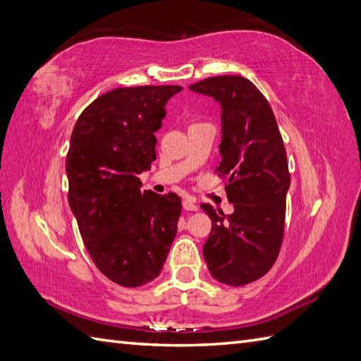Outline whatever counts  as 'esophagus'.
Masks as SVG:
<instances>
[{"instance_id":"esophagus-1","label":"esophagus","mask_w":361,"mask_h":361,"mask_svg":"<svg viewBox=\"0 0 361 361\" xmlns=\"http://www.w3.org/2000/svg\"><path fill=\"white\" fill-rule=\"evenodd\" d=\"M183 207L186 209V211H198V206L195 204V201L192 198H186L183 201Z\"/></svg>"}]
</instances>
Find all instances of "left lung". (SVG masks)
Instances as JSON below:
<instances>
[{"label": "left lung", "mask_w": 361, "mask_h": 361, "mask_svg": "<svg viewBox=\"0 0 361 361\" xmlns=\"http://www.w3.org/2000/svg\"><path fill=\"white\" fill-rule=\"evenodd\" d=\"M221 106V161L226 195L233 212L211 204L201 209L212 220L203 246L209 272L229 286H245L269 272L279 257L290 175L286 149L272 109L252 82L223 75L189 86Z\"/></svg>", "instance_id": "8db88e82"}]
</instances>
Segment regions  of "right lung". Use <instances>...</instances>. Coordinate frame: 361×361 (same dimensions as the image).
Masks as SVG:
<instances>
[{
	"label": "right lung",
	"mask_w": 361,
	"mask_h": 361,
	"mask_svg": "<svg viewBox=\"0 0 361 361\" xmlns=\"http://www.w3.org/2000/svg\"><path fill=\"white\" fill-rule=\"evenodd\" d=\"M180 90L114 89L81 112L71 137L69 206L92 262L124 288L155 280L177 235L180 197L141 192L138 175L157 158L155 132Z\"/></svg>",
	"instance_id": "obj_1"
}]
</instances>
